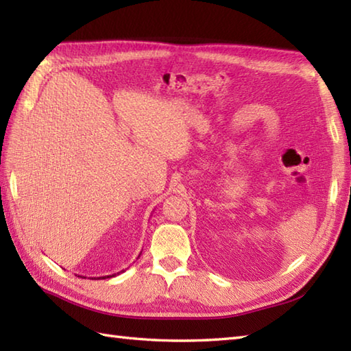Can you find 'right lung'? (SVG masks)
<instances>
[{"label": "right lung", "mask_w": 351, "mask_h": 351, "mask_svg": "<svg viewBox=\"0 0 351 351\" xmlns=\"http://www.w3.org/2000/svg\"><path fill=\"white\" fill-rule=\"evenodd\" d=\"M140 256V255H138ZM123 271V270H122ZM119 274V273H117ZM113 276H116V274H110V276H102V278H92V280L93 279H107V278H113ZM78 278H84V276H78Z\"/></svg>", "instance_id": "1"}]
</instances>
